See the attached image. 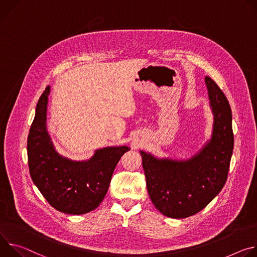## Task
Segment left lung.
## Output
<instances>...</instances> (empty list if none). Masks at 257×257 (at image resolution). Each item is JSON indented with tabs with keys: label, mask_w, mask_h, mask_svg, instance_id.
Wrapping results in <instances>:
<instances>
[{
	"label": "left lung",
	"mask_w": 257,
	"mask_h": 257,
	"mask_svg": "<svg viewBox=\"0 0 257 257\" xmlns=\"http://www.w3.org/2000/svg\"><path fill=\"white\" fill-rule=\"evenodd\" d=\"M213 114L210 140L187 160L156 158L140 151L147 190L163 215L185 218L205 208L223 188L234 148L232 110L218 85L205 76Z\"/></svg>",
	"instance_id": "left-lung-1"
}]
</instances>
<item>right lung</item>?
<instances>
[{"label":"right lung","instance_id":"right-lung-1","mask_svg":"<svg viewBox=\"0 0 257 257\" xmlns=\"http://www.w3.org/2000/svg\"><path fill=\"white\" fill-rule=\"evenodd\" d=\"M50 87L39 99L27 138L28 167L33 182L58 211L83 214L96 209L108 191L114 169L127 146L98 149L87 161H73L55 150L47 131Z\"/></svg>","mask_w":257,"mask_h":257}]
</instances>
